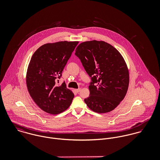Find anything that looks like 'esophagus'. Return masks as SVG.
I'll list each match as a JSON object with an SVG mask.
<instances>
[{
	"label": "esophagus",
	"instance_id": "obj_1",
	"mask_svg": "<svg viewBox=\"0 0 160 160\" xmlns=\"http://www.w3.org/2000/svg\"><path fill=\"white\" fill-rule=\"evenodd\" d=\"M80 91H81V89H80V88H79V89H75V91L77 93L79 92Z\"/></svg>",
	"mask_w": 160,
	"mask_h": 160
}]
</instances>
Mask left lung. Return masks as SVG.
<instances>
[{"instance_id":"obj_1","label":"left lung","mask_w":160,"mask_h":160,"mask_svg":"<svg viewBox=\"0 0 160 160\" xmlns=\"http://www.w3.org/2000/svg\"><path fill=\"white\" fill-rule=\"evenodd\" d=\"M75 55L91 78L89 97L84 99L88 107L98 113L113 110L124 99L129 82L121 53L110 44L94 40L81 43Z\"/></svg>"}]
</instances>
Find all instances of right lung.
<instances>
[{
	"label": "right lung",
	"instance_id": "1",
	"mask_svg": "<svg viewBox=\"0 0 160 160\" xmlns=\"http://www.w3.org/2000/svg\"><path fill=\"white\" fill-rule=\"evenodd\" d=\"M78 43L61 41L46 44L31 57L26 73L27 88L34 102L48 113H62L72 102L74 93L67 88L65 82L61 86L56 84Z\"/></svg>",
	"mask_w": 160,
	"mask_h": 160
}]
</instances>
